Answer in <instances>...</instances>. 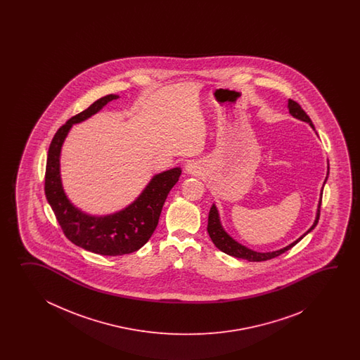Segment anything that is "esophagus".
Instances as JSON below:
<instances>
[{
  "mask_svg": "<svg viewBox=\"0 0 360 360\" xmlns=\"http://www.w3.org/2000/svg\"><path fill=\"white\" fill-rule=\"evenodd\" d=\"M198 163L197 162H189L186 166H185V172L189 174V175H197L199 171H200Z\"/></svg>",
  "mask_w": 360,
  "mask_h": 360,
  "instance_id": "34e87169",
  "label": "esophagus"
}]
</instances>
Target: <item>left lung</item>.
I'll use <instances>...</instances> for the list:
<instances>
[{"label": "left lung", "mask_w": 360, "mask_h": 360, "mask_svg": "<svg viewBox=\"0 0 360 360\" xmlns=\"http://www.w3.org/2000/svg\"><path fill=\"white\" fill-rule=\"evenodd\" d=\"M287 108H288L290 115H291L293 118L300 120V121H302V122L309 123L311 127H314L313 122H311V120L309 118V115H306L305 112H304V109L300 107L296 101H293V100L291 99L288 100V105H287ZM328 175L329 165L328 167H327V176H326V180H324V183H323V186H324V184L327 181ZM323 186H321V198H319V202H318V208H316V214H315V220H314L313 225H311V226L309 228V230H307L306 233H304L301 237L297 238L295 242H292V243L285 245V247L281 248V250L271 251V252H259V251H253L251 248H248V247H245V245H242V243L237 242L234 238L230 236L226 230L224 229L221 220H220L219 210H217V207H216L214 203H212V206L210 208V214H208V225H207L208 234H210V237L212 239L214 245H216L220 251L226 253V255H229V256H234V257H238V259H245V260L248 261H265L274 259L276 256H279V255H282V253L285 252V251L291 250L293 245H297L300 240L305 237L306 234H309V233L316 226L318 220H319V212H321Z\"/></svg>", "instance_id": "obj_1"}]
</instances>
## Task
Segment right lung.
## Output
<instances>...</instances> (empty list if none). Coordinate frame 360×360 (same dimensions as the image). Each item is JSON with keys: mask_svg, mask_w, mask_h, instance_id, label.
I'll list each match as a JSON object with an SVG mask.
<instances>
[{"mask_svg": "<svg viewBox=\"0 0 360 360\" xmlns=\"http://www.w3.org/2000/svg\"><path fill=\"white\" fill-rule=\"evenodd\" d=\"M118 98L120 95L115 94L103 96L84 112L72 117L56 131L47 154L45 194L61 229L72 243L103 256H121L135 252L146 245L158 225L162 207L169 191L181 175L180 167L154 175L135 200L113 214H87L72 203L61 181L63 144L73 124L91 118L109 101Z\"/></svg>", "mask_w": 360, "mask_h": 360, "instance_id": "obj_1", "label": "right lung"}]
</instances>
